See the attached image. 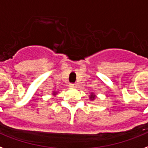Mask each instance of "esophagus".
<instances>
[{"mask_svg": "<svg viewBox=\"0 0 148 148\" xmlns=\"http://www.w3.org/2000/svg\"><path fill=\"white\" fill-rule=\"evenodd\" d=\"M70 88H76L77 84H69Z\"/></svg>", "mask_w": 148, "mask_h": 148, "instance_id": "esophagus-1", "label": "esophagus"}]
</instances>
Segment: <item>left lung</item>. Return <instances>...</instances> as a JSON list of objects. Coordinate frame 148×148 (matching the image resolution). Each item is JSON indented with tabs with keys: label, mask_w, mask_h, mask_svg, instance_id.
<instances>
[{
	"label": "left lung",
	"mask_w": 148,
	"mask_h": 148,
	"mask_svg": "<svg viewBox=\"0 0 148 148\" xmlns=\"http://www.w3.org/2000/svg\"><path fill=\"white\" fill-rule=\"evenodd\" d=\"M97 98L96 95L95 94L94 92H92L91 94L89 95V99H90V101H94L95 100V99Z\"/></svg>",
	"instance_id": "8db88e82"
}]
</instances>
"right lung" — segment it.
I'll return each instance as SVG.
<instances>
[{"label":"right lung","mask_w":148,"mask_h":148,"mask_svg":"<svg viewBox=\"0 0 148 148\" xmlns=\"http://www.w3.org/2000/svg\"><path fill=\"white\" fill-rule=\"evenodd\" d=\"M57 93H58V92H55V91H53V92H52V95H53V96H56V95H57Z\"/></svg>","instance_id":"obj_1"}]
</instances>
